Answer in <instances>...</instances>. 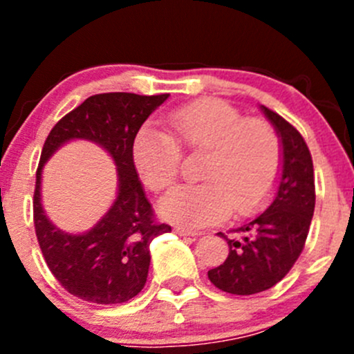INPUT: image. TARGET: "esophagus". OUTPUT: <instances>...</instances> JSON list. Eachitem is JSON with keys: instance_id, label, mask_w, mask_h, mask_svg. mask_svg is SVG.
Returning a JSON list of instances; mask_svg holds the SVG:
<instances>
[{"instance_id": "1", "label": "esophagus", "mask_w": 354, "mask_h": 354, "mask_svg": "<svg viewBox=\"0 0 354 354\" xmlns=\"http://www.w3.org/2000/svg\"><path fill=\"white\" fill-rule=\"evenodd\" d=\"M174 233H178L180 236H198V231H194V230H188V227H183V226H176L174 227Z\"/></svg>"}]
</instances>
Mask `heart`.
Returning <instances> with one entry per match:
<instances>
[{
  "mask_svg": "<svg viewBox=\"0 0 354 354\" xmlns=\"http://www.w3.org/2000/svg\"><path fill=\"white\" fill-rule=\"evenodd\" d=\"M169 133L144 127L133 140L135 167L145 185L162 192L180 169V145L207 151L200 178L166 194L159 210L171 223L205 226L234 214H250L272 190L281 169V140L267 121L243 120L219 99H203L166 116Z\"/></svg>",
  "mask_w": 354,
  "mask_h": 354,
  "instance_id": "obj_1",
  "label": "heart"
}]
</instances>
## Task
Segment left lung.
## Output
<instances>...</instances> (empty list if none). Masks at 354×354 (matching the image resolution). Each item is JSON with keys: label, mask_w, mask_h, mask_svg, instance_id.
Returning <instances> with one entry per match:
<instances>
[{"label": "left lung", "mask_w": 354, "mask_h": 354, "mask_svg": "<svg viewBox=\"0 0 354 354\" xmlns=\"http://www.w3.org/2000/svg\"><path fill=\"white\" fill-rule=\"evenodd\" d=\"M281 140V173L269 207L230 233L221 266L207 272L210 283L231 295H255L279 283L298 260L315 209L313 162L305 140L284 118L260 106Z\"/></svg>", "instance_id": "1"}]
</instances>
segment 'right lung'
Instances as JSON below:
<instances>
[{
    "mask_svg": "<svg viewBox=\"0 0 354 354\" xmlns=\"http://www.w3.org/2000/svg\"><path fill=\"white\" fill-rule=\"evenodd\" d=\"M167 97L169 94L128 92L92 95L63 116L46 138L35 174V234L53 276L84 301L114 305L137 296L147 281L152 240L171 231L167 224L154 223L131 156L140 127ZM71 140H87L104 148L118 176L115 202L84 234H68L53 225L40 195L44 164Z\"/></svg>",
    "mask_w": 354,
    "mask_h": 354,
    "instance_id": "add662e5",
    "label": "right lung"
}]
</instances>
